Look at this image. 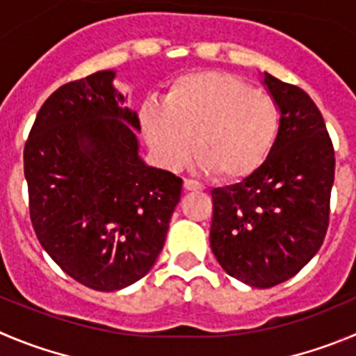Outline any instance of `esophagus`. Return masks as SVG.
I'll list each match as a JSON object with an SVG mask.
<instances>
[{"mask_svg":"<svg viewBox=\"0 0 356 356\" xmlns=\"http://www.w3.org/2000/svg\"><path fill=\"white\" fill-rule=\"evenodd\" d=\"M184 189L186 191H202L204 186H202L200 182L193 181V179H184Z\"/></svg>","mask_w":356,"mask_h":356,"instance_id":"obj_1","label":"esophagus"}]
</instances>
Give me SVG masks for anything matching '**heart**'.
Masks as SVG:
<instances>
[{
	"label": "heart",
	"mask_w": 356,
	"mask_h": 356,
	"mask_svg": "<svg viewBox=\"0 0 356 356\" xmlns=\"http://www.w3.org/2000/svg\"><path fill=\"white\" fill-rule=\"evenodd\" d=\"M163 103H144L138 118L151 151L172 170L188 161L195 138V156L209 174L242 181L264 165L277 138V103L232 73L181 75Z\"/></svg>",
	"instance_id": "b5f03b06"
}]
</instances>
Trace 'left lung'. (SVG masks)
<instances>
[{"instance_id": "left-lung-1", "label": "left lung", "mask_w": 356, "mask_h": 356, "mask_svg": "<svg viewBox=\"0 0 356 356\" xmlns=\"http://www.w3.org/2000/svg\"><path fill=\"white\" fill-rule=\"evenodd\" d=\"M261 82L277 103V138L253 175L211 191V249L228 275L270 288L293 277L323 244L335 158L311 96L268 73Z\"/></svg>"}]
</instances>
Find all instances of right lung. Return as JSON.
Wrapping results in <instances>:
<instances>
[{
	"mask_svg": "<svg viewBox=\"0 0 356 356\" xmlns=\"http://www.w3.org/2000/svg\"><path fill=\"white\" fill-rule=\"evenodd\" d=\"M114 70L56 89L24 147L29 214L49 257L75 281L118 291L161 253L182 181L145 165L137 112Z\"/></svg>",
	"mask_w": 356,
	"mask_h": 356,
	"instance_id": "add662e5",
	"label": "right lung"
}]
</instances>
